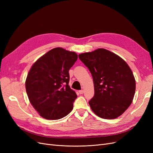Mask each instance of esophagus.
I'll return each instance as SVG.
<instances>
[{
	"instance_id": "esophagus-1",
	"label": "esophagus",
	"mask_w": 153,
	"mask_h": 153,
	"mask_svg": "<svg viewBox=\"0 0 153 153\" xmlns=\"http://www.w3.org/2000/svg\"><path fill=\"white\" fill-rule=\"evenodd\" d=\"M84 90H80V91H79V93L80 94H82L83 93H84Z\"/></svg>"
}]
</instances>
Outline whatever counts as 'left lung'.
I'll use <instances>...</instances> for the list:
<instances>
[{"instance_id":"1","label":"left lung","mask_w":153,"mask_h":153,"mask_svg":"<svg viewBox=\"0 0 153 153\" xmlns=\"http://www.w3.org/2000/svg\"><path fill=\"white\" fill-rule=\"evenodd\" d=\"M89 69L94 87L91 108L98 117L113 119L122 115L132 103L135 77L128 64L117 55L104 48L78 55Z\"/></svg>"}]
</instances>
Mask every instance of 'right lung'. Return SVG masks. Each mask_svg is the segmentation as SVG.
Segmentation results:
<instances>
[{
    "instance_id": "right-lung-1",
    "label": "right lung",
    "mask_w": 153,
    "mask_h": 153,
    "mask_svg": "<svg viewBox=\"0 0 153 153\" xmlns=\"http://www.w3.org/2000/svg\"><path fill=\"white\" fill-rule=\"evenodd\" d=\"M78 59L74 52L55 48L32 66L25 81L30 103L41 117L61 119L70 113L76 92L69 86V70Z\"/></svg>"
}]
</instances>
